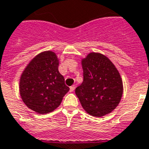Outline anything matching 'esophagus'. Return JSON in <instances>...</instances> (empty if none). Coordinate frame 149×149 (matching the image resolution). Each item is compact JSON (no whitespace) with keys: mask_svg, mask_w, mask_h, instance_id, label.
Masks as SVG:
<instances>
[{"mask_svg":"<svg viewBox=\"0 0 149 149\" xmlns=\"http://www.w3.org/2000/svg\"><path fill=\"white\" fill-rule=\"evenodd\" d=\"M70 92H72V91H74V90H75V86H74V85H72V86H71V87H70Z\"/></svg>","mask_w":149,"mask_h":149,"instance_id":"1","label":"esophagus"}]
</instances>
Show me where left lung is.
<instances>
[{
	"label": "left lung",
	"mask_w": 149,
	"mask_h": 149,
	"mask_svg": "<svg viewBox=\"0 0 149 149\" xmlns=\"http://www.w3.org/2000/svg\"><path fill=\"white\" fill-rule=\"evenodd\" d=\"M84 81L75 90L83 109L96 117L107 115L120 102L122 78L109 58L91 52L81 60Z\"/></svg>",
	"instance_id": "left-lung-1"
}]
</instances>
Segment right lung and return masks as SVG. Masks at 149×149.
<instances>
[{
  "instance_id": "add662e5",
  "label": "right lung",
  "mask_w": 149,
  "mask_h": 149,
  "mask_svg": "<svg viewBox=\"0 0 149 149\" xmlns=\"http://www.w3.org/2000/svg\"><path fill=\"white\" fill-rule=\"evenodd\" d=\"M59 61L52 51L40 53L29 62L20 77L19 93L31 110L46 114L56 109L70 88L58 72Z\"/></svg>"
}]
</instances>
